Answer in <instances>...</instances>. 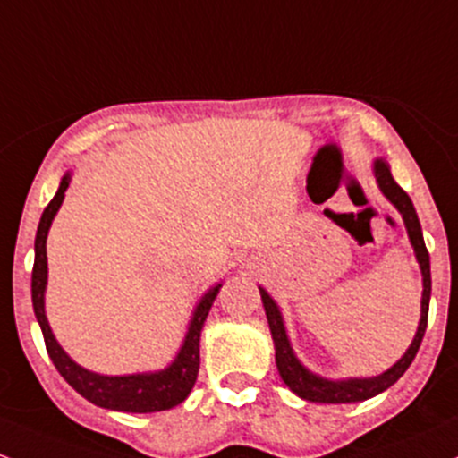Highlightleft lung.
I'll use <instances>...</instances> for the list:
<instances>
[{
  "instance_id": "8db88e82",
  "label": "left lung",
  "mask_w": 458,
  "mask_h": 458,
  "mask_svg": "<svg viewBox=\"0 0 458 458\" xmlns=\"http://www.w3.org/2000/svg\"><path fill=\"white\" fill-rule=\"evenodd\" d=\"M373 173L375 182H377L379 191L386 197L388 201L397 208V213L402 215L403 225H406L408 239H411L412 250H415V259L420 263L421 278H423V292H421V316L420 325H417V334L412 338L411 346L406 349V353L393 364L391 369H386L384 373L373 375V377H344V379H329L322 377V375L314 373L296 358L293 353L290 335H287L285 320H283L281 310H278L276 301H274L269 293L259 287L261 292L263 307H266L267 325L269 331H272L274 340V353H276V369L281 373L283 382L290 386L292 393H296L301 399H307V402L314 403H355L364 402V399L375 397V394L384 393L386 388H391L406 369L411 367L412 360H415L417 351H420V344L423 340V334H426L428 325V307H430V292H432V278H430V254H428L426 243H423V233L420 216H417L415 206H412L408 192L393 180L391 166L384 157H375L373 160Z\"/></svg>"
}]
</instances>
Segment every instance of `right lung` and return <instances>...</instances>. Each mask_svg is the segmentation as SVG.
I'll list each match as a JSON object with an SVG mask.
<instances>
[{"label": "right lung", "mask_w": 458, "mask_h": 458, "mask_svg": "<svg viewBox=\"0 0 458 458\" xmlns=\"http://www.w3.org/2000/svg\"><path fill=\"white\" fill-rule=\"evenodd\" d=\"M72 182V171L61 177V184L56 195L52 197L50 204L43 210L41 221H38L37 237H35V267H32V307L38 327L43 331L47 355L56 370L64 375V379L74 388L76 393L83 394L85 399L100 408L120 412H160L175 408L177 403L184 402L195 386L197 370H199V338L204 329L206 316L213 307L216 293L221 290V283L210 287L199 302L192 310L189 329H186L184 340H182L180 351L173 358L166 369L148 370V373H129V375H100L94 370L83 369L76 364L70 355L65 353L64 346L56 343L55 334L50 329V322L46 316V287H47V252L46 242L50 225L59 213L61 204L65 199V191Z\"/></svg>", "instance_id": "1"}]
</instances>
